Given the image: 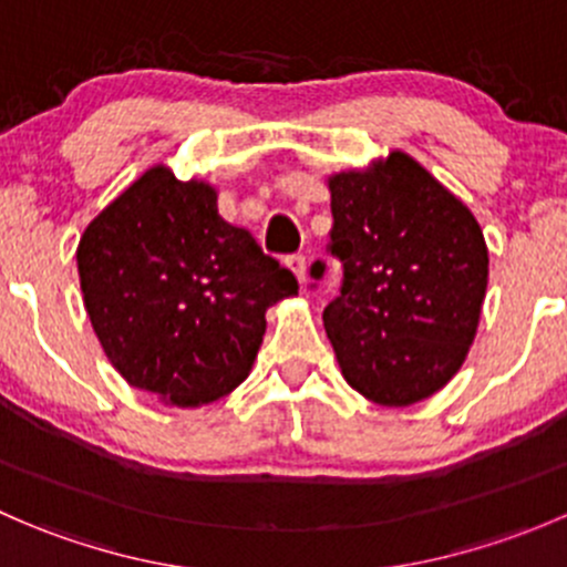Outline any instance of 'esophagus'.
Returning <instances> with one entry per match:
<instances>
[{"label":"esophagus","instance_id":"34e87169","mask_svg":"<svg viewBox=\"0 0 567 567\" xmlns=\"http://www.w3.org/2000/svg\"><path fill=\"white\" fill-rule=\"evenodd\" d=\"M288 268L296 274V277H299L301 288H305V285H307V257L305 255L288 257Z\"/></svg>","mask_w":567,"mask_h":567}]
</instances>
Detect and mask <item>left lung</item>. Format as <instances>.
<instances>
[{
    "mask_svg": "<svg viewBox=\"0 0 567 567\" xmlns=\"http://www.w3.org/2000/svg\"><path fill=\"white\" fill-rule=\"evenodd\" d=\"M340 296L323 310L342 375L379 405L442 390L477 334L488 247L472 210L405 153L329 177ZM323 277V262L312 266Z\"/></svg>",
    "mask_w": 567,
    "mask_h": 567,
    "instance_id": "left-lung-1",
    "label": "left lung"
}]
</instances>
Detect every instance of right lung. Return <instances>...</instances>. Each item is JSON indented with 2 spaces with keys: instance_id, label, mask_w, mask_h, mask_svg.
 <instances>
[{
  "instance_id": "right-lung-1",
  "label": "right lung",
  "mask_w": 567,
  "mask_h": 567,
  "mask_svg": "<svg viewBox=\"0 0 567 567\" xmlns=\"http://www.w3.org/2000/svg\"><path fill=\"white\" fill-rule=\"evenodd\" d=\"M90 323L120 375L181 409L249 375L266 310L299 282L227 225L216 188L156 164L95 216L76 249Z\"/></svg>"
}]
</instances>
